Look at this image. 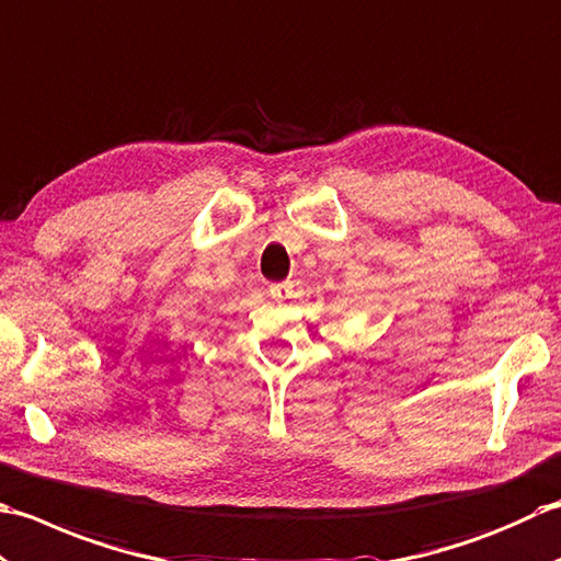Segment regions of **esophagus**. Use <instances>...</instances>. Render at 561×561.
I'll list each match as a JSON object with an SVG mask.
<instances>
[{"instance_id":"obj_1","label":"esophagus","mask_w":561,"mask_h":561,"mask_svg":"<svg viewBox=\"0 0 561 561\" xmlns=\"http://www.w3.org/2000/svg\"><path fill=\"white\" fill-rule=\"evenodd\" d=\"M268 295L276 297V300H288V297L295 295V285L290 280L273 283V285H268Z\"/></svg>"}]
</instances>
